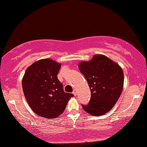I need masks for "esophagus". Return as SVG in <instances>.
I'll return each instance as SVG.
<instances>
[{"instance_id":"1","label":"esophagus","mask_w":147,"mask_h":147,"mask_svg":"<svg viewBox=\"0 0 147 147\" xmlns=\"http://www.w3.org/2000/svg\"><path fill=\"white\" fill-rule=\"evenodd\" d=\"M76 93H77V92H76V90L74 89V90H73V94L74 96H76Z\"/></svg>"}]
</instances>
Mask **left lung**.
<instances>
[{
    "label": "left lung",
    "mask_w": 147,
    "mask_h": 147,
    "mask_svg": "<svg viewBox=\"0 0 147 147\" xmlns=\"http://www.w3.org/2000/svg\"><path fill=\"white\" fill-rule=\"evenodd\" d=\"M78 68L91 92L89 104L82 105L83 109L94 116L106 114L122 92L124 76L121 67L108 57L98 54L89 61H81Z\"/></svg>",
    "instance_id": "1"
}]
</instances>
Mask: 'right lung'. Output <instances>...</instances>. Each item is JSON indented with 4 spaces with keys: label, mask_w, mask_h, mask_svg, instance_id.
<instances>
[{
    "label": "right lung",
    "mask_w": 147,
    "mask_h": 147,
    "mask_svg": "<svg viewBox=\"0 0 147 147\" xmlns=\"http://www.w3.org/2000/svg\"><path fill=\"white\" fill-rule=\"evenodd\" d=\"M61 63L43 59L26 69L22 78V88L28 104L34 112L47 119L61 115L73 94L63 91L57 78Z\"/></svg>",
    "instance_id": "1"
}]
</instances>
